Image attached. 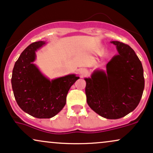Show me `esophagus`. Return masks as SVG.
Segmentation results:
<instances>
[{
    "label": "esophagus",
    "mask_w": 153,
    "mask_h": 153,
    "mask_svg": "<svg viewBox=\"0 0 153 153\" xmlns=\"http://www.w3.org/2000/svg\"><path fill=\"white\" fill-rule=\"evenodd\" d=\"M79 73L82 76H84V75H86L88 73V71L86 69H81L79 70Z\"/></svg>",
    "instance_id": "34e87169"
}]
</instances>
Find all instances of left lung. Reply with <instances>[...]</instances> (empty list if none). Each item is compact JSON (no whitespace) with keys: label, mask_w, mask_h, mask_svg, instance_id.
<instances>
[{"label":"left lung","mask_w":153,"mask_h":153,"mask_svg":"<svg viewBox=\"0 0 153 153\" xmlns=\"http://www.w3.org/2000/svg\"><path fill=\"white\" fill-rule=\"evenodd\" d=\"M119 54L107 64V73L96 71L85 79L90 108L109 120L123 117L140 103L145 87L142 63L129 45L112 41Z\"/></svg>","instance_id":"obj_1"}]
</instances>
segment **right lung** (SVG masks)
<instances>
[{
	"mask_svg": "<svg viewBox=\"0 0 153 153\" xmlns=\"http://www.w3.org/2000/svg\"><path fill=\"white\" fill-rule=\"evenodd\" d=\"M44 44V41H36L25 48L15 63L11 78L18 105L25 112L39 119L53 117L62 110L70 87L79 79L71 74L50 81L43 76L32 62L35 51Z\"/></svg>",
	"mask_w": 153,
	"mask_h": 153,
	"instance_id": "1",
	"label": "right lung"
}]
</instances>
